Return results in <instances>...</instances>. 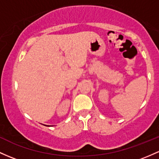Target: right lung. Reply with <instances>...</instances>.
Wrapping results in <instances>:
<instances>
[{
  "instance_id": "add662e5",
  "label": "right lung",
  "mask_w": 159,
  "mask_h": 159,
  "mask_svg": "<svg viewBox=\"0 0 159 159\" xmlns=\"http://www.w3.org/2000/svg\"><path fill=\"white\" fill-rule=\"evenodd\" d=\"M45 126H47V125H45Z\"/></svg>"
}]
</instances>
